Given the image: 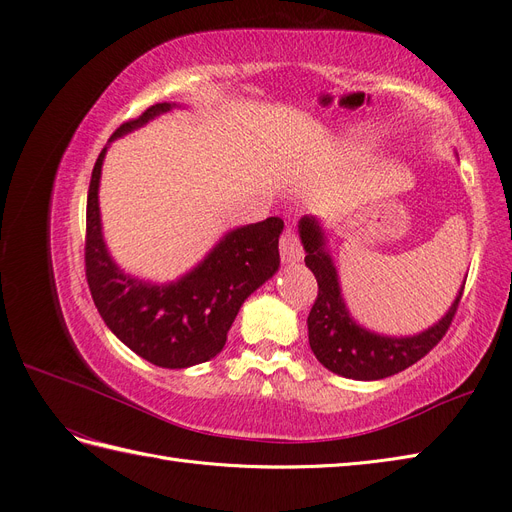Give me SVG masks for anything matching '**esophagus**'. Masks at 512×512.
Instances as JSON below:
<instances>
[{"label":"esophagus","instance_id":"34e87169","mask_svg":"<svg viewBox=\"0 0 512 512\" xmlns=\"http://www.w3.org/2000/svg\"><path fill=\"white\" fill-rule=\"evenodd\" d=\"M302 257H304V251L298 236H295L291 229H287L283 238H280V259H283V263H295Z\"/></svg>","mask_w":512,"mask_h":512}]
</instances>
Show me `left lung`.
Wrapping results in <instances>:
<instances>
[{
  "label": "left lung",
  "mask_w": 512,
  "mask_h": 512,
  "mask_svg": "<svg viewBox=\"0 0 512 512\" xmlns=\"http://www.w3.org/2000/svg\"><path fill=\"white\" fill-rule=\"evenodd\" d=\"M300 240L306 251V266L319 285V295L308 315V342L321 364L338 376L353 381H378L417 364L430 353L455 317L464 285L438 323L415 336H383L359 325L342 298L334 259L327 251L323 225L317 217L300 219Z\"/></svg>",
  "instance_id": "obj_1"
}]
</instances>
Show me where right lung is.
I'll return each instance as SVG.
<instances>
[{
  "label": "right lung",
  "mask_w": 512,
  "mask_h": 512,
  "mask_svg": "<svg viewBox=\"0 0 512 512\" xmlns=\"http://www.w3.org/2000/svg\"><path fill=\"white\" fill-rule=\"evenodd\" d=\"M178 104L161 102L123 123L108 144ZM108 144L97 157L87 195V283L104 323L131 351L159 368H189L219 355L240 306L278 266L283 221L242 225L212 246L193 270L166 285L125 274L108 253L100 217V178Z\"/></svg>",
  "instance_id": "obj_1"
}]
</instances>
